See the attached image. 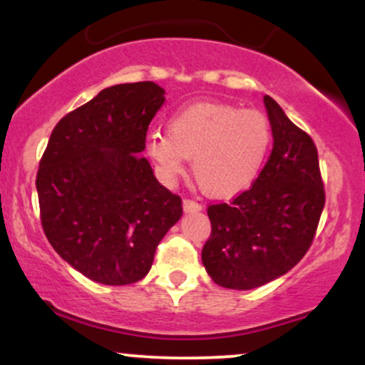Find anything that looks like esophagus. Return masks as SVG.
I'll return each mask as SVG.
<instances>
[{
    "instance_id": "1",
    "label": "esophagus",
    "mask_w": 365,
    "mask_h": 365,
    "mask_svg": "<svg viewBox=\"0 0 365 365\" xmlns=\"http://www.w3.org/2000/svg\"><path fill=\"white\" fill-rule=\"evenodd\" d=\"M200 209H202V206H200L199 202H195V200H183V212H199Z\"/></svg>"
}]
</instances>
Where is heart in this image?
Here are the masks:
<instances>
[{"mask_svg":"<svg viewBox=\"0 0 365 365\" xmlns=\"http://www.w3.org/2000/svg\"><path fill=\"white\" fill-rule=\"evenodd\" d=\"M271 145L266 116L225 103H197L175 113L168 133L150 132L149 156L159 177L173 182L192 159L204 194L228 199L245 192L261 173Z\"/></svg>","mask_w":365,"mask_h":365,"instance_id":"1","label":"heart"}]
</instances>
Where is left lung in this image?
I'll return each instance as SVG.
<instances>
[{
  "label": "left lung",
  "mask_w": 365,
  "mask_h": 365,
  "mask_svg": "<svg viewBox=\"0 0 365 365\" xmlns=\"http://www.w3.org/2000/svg\"><path fill=\"white\" fill-rule=\"evenodd\" d=\"M273 150L257 180L232 204L209 206L211 237L202 264L216 284L252 290L287 274L304 257L324 207L317 149L264 96Z\"/></svg>",
  "instance_id": "obj_1"
}]
</instances>
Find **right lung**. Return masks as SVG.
Listing matches in <instances>:
<instances>
[{"label": "right lung", "instance_id": "obj_1", "mask_svg": "<svg viewBox=\"0 0 365 365\" xmlns=\"http://www.w3.org/2000/svg\"><path fill=\"white\" fill-rule=\"evenodd\" d=\"M154 82L118 83L58 121L37 171L41 223L63 261L96 283L130 284L149 273L182 199L142 158L165 104Z\"/></svg>", "mask_w": 365, "mask_h": 365}]
</instances>
